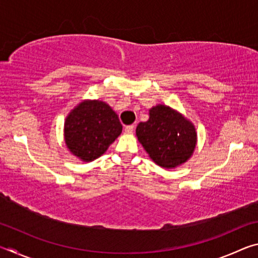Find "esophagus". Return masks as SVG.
Listing matches in <instances>:
<instances>
[{"label":"esophagus","instance_id":"34e87169","mask_svg":"<svg viewBox=\"0 0 258 258\" xmlns=\"http://www.w3.org/2000/svg\"><path fill=\"white\" fill-rule=\"evenodd\" d=\"M134 132V125H128L125 127V133L126 134H132Z\"/></svg>","mask_w":258,"mask_h":258}]
</instances>
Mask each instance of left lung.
<instances>
[{"label": "left lung", "instance_id": "obj_1", "mask_svg": "<svg viewBox=\"0 0 258 258\" xmlns=\"http://www.w3.org/2000/svg\"><path fill=\"white\" fill-rule=\"evenodd\" d=\"M137 137L150 158L165 168L185 163L197 142L194 125L163 104L150 109L149 120L138 125Z\"/></svg>", "mask_w": 258, "mask_h": 258}]
</instances>
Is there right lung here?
<instances>
[{"mask_svg":"<svg viewBox=\"0 0 258 258\" xmlns=\"http://www.w3.org/2000/svg\"><path fill=\"white\" fill-rule=\"evenodd\" d=\"M116 112L102 101H84L69 113L64 124V141L78 158L92 161L106 152L121 133Z\"/></svg>","mask_w":258,"mask_h":258,"instance_id":"obj_1","label":"right lung"}]
</instances>
